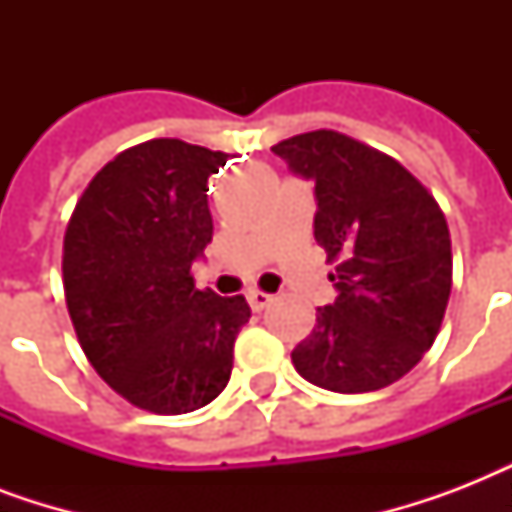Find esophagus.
<instances>
[{
	"mask_svg": "<svg viewBox=\"0 0 512 512\" xmlns=\"http://www.w3.org/2000/svg\"><path fill=\"white\" fill-rule=\"evenodd\" d=\"M271 300L273 297L268 295V292H260V289H252V292L247 295V303L252 311H263V308H268V305H271Z\"/></svg>",
	"mask_w": 512,
	"mask_h": 512,
	"instance_id": "esophagus-1",
	"label": "esophagus"
}]
</instances>
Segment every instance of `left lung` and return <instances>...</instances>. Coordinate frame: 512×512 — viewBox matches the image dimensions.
Returning <instances> with one entry per match:
<instances>
[{
	"mask_svg": "<svg viewBox=\"0 0 512 512\" xmlns=\"http://www.w3.org/2000/svg\"><path fill=\"white\" fill-rule=\"evenodd\" d=\"M316 180L313 236L335 263V303L292 350L313 385L335 393L388 388L433 345L452 292V239L433 193L393 156L335 130L271 148Z\"/></svg>",
	"mask_w": 512,
	"mask_h": 512,
	"instance_id": "8db88e82",
	"label": "left lung"
}]
</instances>
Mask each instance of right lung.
Segmentation results:
<instances>
[{"label":"right lung","mask_w":512,"mask_h":512,"mask_svg":"<svg viewBox=\"0 0 512 512\" xmlns=\"http://www.w3.org/2000/svg\"><path fill=\"white\" fill-rule=\"evenodd\" d=\"M228 154L156 138L92 177L63 239V292L92 369L132 406L185 414L231 380L249 321L241 295L196 289L191 265L212 241L207 180Z\"/></svg>","instance_id":"right-lung-1"}]
</instances>
